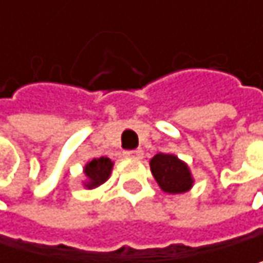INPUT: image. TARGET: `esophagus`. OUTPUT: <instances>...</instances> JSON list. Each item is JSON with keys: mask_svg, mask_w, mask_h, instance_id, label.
<instances>
[{"mask_svg": "<svg viewBox=\"0 0 263 263\" xmlns=\"http://www.w3.org/2000/svg\"><path fill=\"white\" fill-rule=\"evenodd\" d=\"M124 158L127 159H142L143 158V151L142 149H127L123 153Z\"/></svg>", "mask_w": 263, "mask_h": 263, "instance_id": "1", "label": "esophagus"}]
</instances>
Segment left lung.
<instances>
[{"label":"left lung","mask_w":263,"mask_h":263,"mask_svg":"<svg viewBox=\"0 0 263 263\" xmlns=\"http://www.w3.org/2000/svg\"><path fill=\"white\" fill-rule=\"evenodd\" d=\"M149 168L164 193L181 194L193 187V175L189 167L175 155L158 153L149 161Z\"/></svg>","instance_id":"obj_1"}]
</instances>
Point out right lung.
Wrapping results in <instances>:
<instances>
[{
    "mask_svg": "<svg viewBox=\"0 0 263 263\" xmlns=\"http://www.w3.org/2000/svg\"><path fill=\"white\" fill-rule=\"evenodd\" d=\"M112 167L114 162L108 158H95L93 161H89L83 168V174L86 177L85 187L93 189L107 181V178L110 177V172H112Z\"/></svg>",
    "mask_w": 263,
    "mask_h": 263,
    "instance_id": "add662e5",
    "label": "right lung"
}]
</instances>
